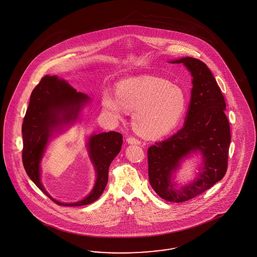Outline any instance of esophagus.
Listing matches in <instances>:
<instances>
[{
	"label": "esophagus",
	"instance_id": "34e87169",
	"mask_svg": "<svg viewBox=\"0 0 257 257\" xmlns=\"http://www.w3.org/2000/svg\"><path fill=\"white\" fill-rule=\"evenodd\" d=\"M127 142H128V144H134V145H140L141 144V141L135 139V138H132V137L127 139Z\"/></svg>",
	"mask_w": 257,
	"mask_h": 257
}]
</instances>
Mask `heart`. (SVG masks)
<instances>
[{"label": "heart", "instance_id": "obj_1", "mask_svg": "<svg viewBox=\"0 0 257 257\" xmlns=\"http://www.w3.org/2000/svg\"><path fill=\"white\" fill-rule=\"evenodd\" d=\"M104 111L114 119H120L132 111L135 131L147 138H161L171 133L185 114L187 96L179 86L163 78L145 76L120 81L116 96L105 91Z\"/></svg>", "mask_w": 257, "mask_h": 257}]
</instances>
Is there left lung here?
<instances>
[{"label":"left lung","mask_w":257,"mask_h":257,"mask_svg":"<svg viewBox=\"0 0 257 257\" xmlns=\"http://www.w3.org/2000/svg\"><path fill=\"white\" fill-rule=\"evenodd\" d=\"M170 63L184 64L192 76L191 98L183 128L148 150L149 180L165 201L183 202L202 194L225 175L231 142L225 100L216 79L204 63L183 57ZM200 152L203 162L196 177L177 189L176 171L192 153Z\"/></svg>","instance_id":"left-lung-1"}]
</instances>
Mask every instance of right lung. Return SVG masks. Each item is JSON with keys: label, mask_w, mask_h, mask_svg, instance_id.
Masks as SVG:
<instances>
[{"label": "right lung", "mask_w": 257, "mask_h": 257, "mask_svg": "<svg viewBox=\"0 0 257 257\" xmlns=\"http://www.w3.org/2000/svg\"><path fill=\"white\" fill-rule=\"evenodd\" d=\"M90 98L77 92L60 78L45 75L32 91L23 123V162L27 175L39 189L55 203L64 206H81L95 202L102 194L108 181L109 166L118 155L122 135L117 132L92 135L86 142V150L96 171V182L91 192L76 202L56 201L47 192L40 180V163L47 145L55 133L73 124Z\"/></svg>", "instance_id": "right-lung-1"}]
</instances>
